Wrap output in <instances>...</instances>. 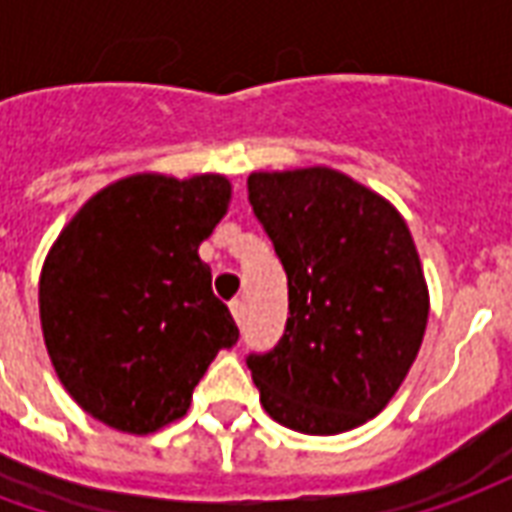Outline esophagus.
Returning a JSON list of instances; mask_svg holds the SVG:
<instances>
[{"label": "esophagus", "mask_w": 512, "mask_h": 512, "mask_svg": "<svg viewBox=\"0 0 512 512\" xmlns=\"http://www.w3.org/2000/svg\"><path fill=\"white\" fill-rule=\"evenodd\" d=\"M230 312H233V321L241 326V323H244V304H241V301H233V304H230Z\"/></svg>", "instance_id": "esophagus-1"}]
</instances>
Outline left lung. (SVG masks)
<instances>
[{
    "instance_id": "1",
    "label": "left lung",
    "mask_w": 512,
    "mask_h": 512,
    "mask_svg": "<svg viewBox=\"0 0 512 512\" xmlns=\"http://www.w3.org/2000/svg\"><path fill=\"white\" fill-rule=\"evenodd\" d=\"M246 183L288 274L285 334L246 362L260 403L307 436L359 428L395 397L428 329V282L406 219L326 164L260 169Z\"/></svg>"
}]
</instances>
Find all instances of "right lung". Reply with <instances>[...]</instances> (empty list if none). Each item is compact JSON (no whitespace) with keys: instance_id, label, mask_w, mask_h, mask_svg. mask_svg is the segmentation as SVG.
<instances>
[{"instance_id":"1","label":"right lung","mask_w":512,"mask_h":512,"mask_svg":"<svg viewBox=\"0 0 512 512\" xmlns=\"http://www.w3.org/2000/svg\"><path fill=\"white\" fill-rule=\"evenodd\" d=\"M233 183L136 172L95 191L60 230L38 282L40 329L65 392L131 436L186 417L213 356L238 340L200 244Z\"/></svg>"}]
</instances>
